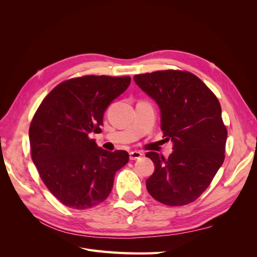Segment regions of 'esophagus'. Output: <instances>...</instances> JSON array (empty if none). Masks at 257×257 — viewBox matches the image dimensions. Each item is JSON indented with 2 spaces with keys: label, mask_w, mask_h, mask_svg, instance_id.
<instances>
[{
  "label": "esophagus",
  "mask_w": 257,
  "mask_h": 257,
  "mask_svg": "<svg viewBox=\"0 0 257 257\" xmlns=\"http://www.w3.org/2000/svg\"><path fill=\"white\" fill-rule=\"evenodd\" d=\"M143 157V153L141 151H132L130 152V160L134 161V160H137L139 158Z\"/></svg>",
  "instance_id": "1"
}]
</instances>
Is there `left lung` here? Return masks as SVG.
Listing matches in <instances>:
<instances>
[{
    "label": "left lung",
    "instance_id": "1",
    "mask_svg": "<svg viewBox=\"0 0 257 257\" xmlns=\"http://www.w3.org/2000/svg\"><path fill=\"white\" fill-rule=\"evenodd\" d=\"M134 80L158 103L163 134L174 143L168 159L147 152L155 166L146 181L147 190L167 206L193 203L211 183L225 159L227 130L219 99L190 72L167 69L135 75Z\"/></svg>",
    "mask_w": 257,
    "mask_h": 257
}]
</instances>
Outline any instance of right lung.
<instances>
[{
	"label": "right lung",
	"instance_id": "add662e5",
	"mask_svg": "<svg viewBox=\"0 0 257 257\" xmlns=\"http://www.w3.org/2000/svg\"><path fill=\"white\" fill-rule=\"evenodd\" d=\"M130 83L128 76L77 77L59 83L37 108L29 130L31 155L64 206L83 210L102 203L128 162L126 151H106L89 135L102 132L106 108Z\"/></svg>",
	"mask_w": 257,
	"mask_h": 257
}]
</instances>
